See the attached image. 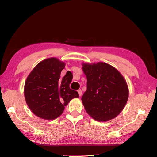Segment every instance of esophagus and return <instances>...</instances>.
Segmentation results:
<instances>
[{"instance_id":"34e87169","label":"esophagus","mask_w":157,"mask_h":157,"mask_svg":"<svg viewBox=\"0 0 157 157\" xmlns=\"http://www.w3.org/2000/svg\"><path fill=\"white\" fill-rule=\"evenodd\" d=\"M78 94H79V97H81V96H82V90H79L78 91Z\"/></svg>"}]
</instances>
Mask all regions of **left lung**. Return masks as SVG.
Listing matches in <instances>:
<instances>
[{"label": "left lung", "instance_id": "8db88e82", "mask_svg": "<svg viewBox=\"0 0 157 157\" xmlns=\"http://www.w3.org/2000/svg\"><path fill=\"white\" fill-rule=\"evenodd\" d=\"M82 70L87 78V90L82 101L87 113L98 121L117 117L128 98V88L123 76L105 62L83 63Z\"/></svg>", "mask_w": 157, "mask_h": 157}]
</instances>
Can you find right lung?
I'll return each mask as SVG.
<instances>
[{
    "instance_id": "right-lung-1",
    "label": "right lung",
    "mask_w": 157,
    "mask_h": 157,
    "mask_svg": "<svg viewBox=\"0 0 157 157\" xmlns=\"http://www.w3.org/2000/svg\"><path fill=\"white\" fill-rule=\"evenodd\" d=\"M65 66V62L58 58H47L38 63L27 77L24 89L25 100L38 117L55 119L62 114L72 99L79 98L78 92L70 88L71 72L67 71L60 77Z\"/></svg>"
}]
</instances>
